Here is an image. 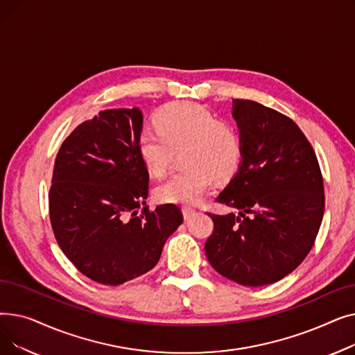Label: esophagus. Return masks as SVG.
I'll return each mask as SVG.
<instances>
[{"mask_svg":"<svg viewBox=\"0 0 355 355\" xmlns=\"http://www.w3.org/2000/svg\"><path fill=\"white\" fill-rule=\"evenodd\" d=\"M196 213V210L190 206H184L182 207V214H184V218H190L193 214Z\"/></svg>","mask_w":355,"mask_h":355,"instance_id":"34e87169","label":"esophagus"}]
</instances>
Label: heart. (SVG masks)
<instances>
[{
  "instance_id": "1",
  "label": "heart",
  "mask_w": 355,
  "mask_h": 355,
  "mask_svg": "<svg viewBox=\"0 0 355 355\" xmlns=\"http://www.w3.org/2000/svg\"><path fill=\"white\" fill-rule=\"evenodd\" d=\"M184 149L187 168L171 174L157 187L162 202H196L214 181L230 178L240 165L243 144L234 125L218 121L213 110L196 102L162 107L157 126L141 130L138 151L155 175H162L174 154Z\"/></svg>"
}]
</instances>
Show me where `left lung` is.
<instances>
[{"mask_svg":"<svg viewBox=\"0 0 355 355\" xmlns=\"http://www.w3.org/2000/svg\"><path fill=\"white\" fill-rule=\"evenodd\" d=\"M233 103L243 161L216 200L239 213H209L214 230L204 250L220 275L263 286L311 252L325 209L324 180L312 145L291 118L254 101Z\"/></svg>","mask_w":355,"mask_h":355,"instance_id":"left-lung-1","label":"left lung"}]
</instances>
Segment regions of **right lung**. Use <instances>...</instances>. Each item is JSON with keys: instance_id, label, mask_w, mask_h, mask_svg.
Listing matches in <instances>:
<instances>
[{"instance_id": "add662e5", "label": "right lung", "mask_w": 355, "mask_h": 355, "mask_svg": "<svg viewBox=\"0 0 355 355\" xmlns=\"http://www.w3.org/2000/svg\"><path fill=\"white\" fill-rule=\"evenodd\" d=\"M142 119L138 107L101 110L74 128L54 161L49 193L54 237L76 269L102 285H121L151 270L182 223L175 204L145 206Z\"/></svg>"}]
</instances>
